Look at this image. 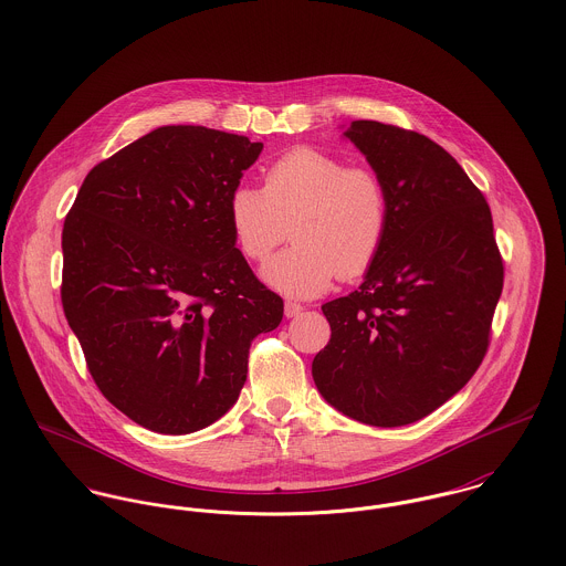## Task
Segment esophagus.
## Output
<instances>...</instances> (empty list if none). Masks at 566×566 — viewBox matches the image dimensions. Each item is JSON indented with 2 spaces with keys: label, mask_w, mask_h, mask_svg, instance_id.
I'll use <instances>...</instances> for the list:
<instances>
[{
  "label": "esophagus",
  "mask_w": 566,
  "mask_h": 566,
  "mask_svg": "<svg viewBox=\"0 0 566 566\" xmlns=\"http://www.w3.org/2000/svg\"><path fill=\"white\" fill-rule=\"evenodd\" d=\"M303 314V305L298 303H285V318H296Z\"/></svg>",
  "instance_id": "obj_1"
}]
</instances>
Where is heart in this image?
<instances>
[{
  "label": "heart",
  "instance_id": "1",
  "mask_svg": "<svg viewBox=\"0 0 566 566\" xmlns=\"http://www.w3.org/2000/svg\"><path fill=\"white\" fill-rule=\"evenodd\" d=\"M229 224L243 256L263 261L287 235L294 245L274 254L261 279L290 298H314L339 274L364 276L379 259L392 218L386 180L312 146L270 163L263 189L238 185L227 202Z\"/></svg>",
  "mask_w": 566,
  "mask_h": 566
}]
</instances>
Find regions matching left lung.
<instances>
[{
	"instance_id": "8db88e82",
	"label": "left lung",
	"mask_w": 566,
	"mask_h": 566,
	"mask_svg": "<svg viewBox=\"0 0 566 566\" xmlns=\"http://www.w3.org/2000/svg\"><path fill=\"white\" fill-rule=\"evenodd\" d=\"M344 137L386 180L388 240L359 290L328 301L312 375L324 401L373 427L416 422L484 359L503 261L484 193L424 135L357 119Z\"/></svg>"
}]
</instances>
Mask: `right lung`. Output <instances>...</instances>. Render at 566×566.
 I'll use <instances>...</instances> for the list:
<instances>
[{"label": "right lung", "mask_w": 566, "mask_h": 566, "mask_svg": "<svg viewBox=\"0 0 566 566\" xmlns=\"http://www.w3.org/2000/svg\"><path fill=\"white\" fill-rule=\"evenodd\" d=\"M263 144L161 126L84 178L63 227V310L99 392L137 424L191 433L240 399L248 348L283 321L227 202Z\"/></svg>", "instance_id": "add662e5"}]
</instances>
